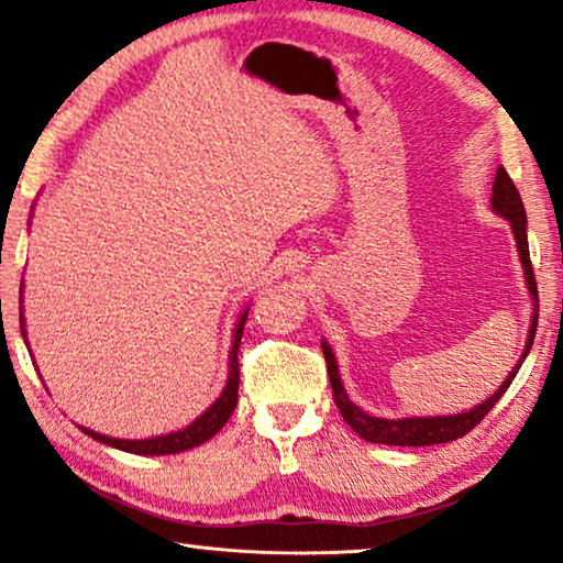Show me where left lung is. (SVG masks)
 Here are the masks:
<instances>
[{"mask_svg":"<svg viewBox=\"0 0 563 563\" xmlns=\"http://www.w3.org/2000/svg\"><path fill=\"white\" fill-rule=\"evenodd\" d=\"M492 210H495L499 218H505L510 222L515 243H518V253H520V264H522V274H526V284L530 291V299H533V318H530V330H528V341L526 349H522V356L507 379L503 382L495 395L484 399L482 405L472 407L468 412H459V415H438V418H402V420H387V418H376V415H368L361 410L356 402H351V397L345 395L343 384H341V374H338V364H335V353L330 351V345L322 341V356H325L328 364V376H330V387H333V399L335 407L341 410L343 420L356 430V433L364 438L368 443H384V445H435V443H449L456 441V438H464L468 430H474V426H479L492 407L499 402V397L505 395L507 387H510L515 374L522 366V361L530 353V345H533L536 338V325H538V287H536V274H533V264H530V251H528V220H526V207H522L520 191L515 189V184L510 179V174L505 172L503 166L497 168L495 184H492Z\"/></svg>","mask_w":563,"mask_h":563,"instance_id":"obj_1","label":"left lung"}]
</instances>
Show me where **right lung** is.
Masks as SVG:
<instances>
[{
	"mask_svg": "<svg viewBox=\"0 0 563 563\" xmlns=\"http://www.w3.org/2000/svg\"><path fill=\"white\" fill-rule=\"evenodd\" d=\"M249 312L241 314L238 320L235 333H233V351H230V374H228V384L222 389V395L214 399V402L207 407V410L199 415L195 422H189L187 428L176 430V433H166V435H156V438H143V441H125V438H112V435H102L95 433V430L79 426L84 433L95 441L112 445V449L128 451V453H137V456H172V453H181L195 449V445H202L205 441L218 433V430L225 426L230 415H233L235 405H238V384H241V368H238V349H241V338H243V325ZM20 330L22 338H25V320L20 314Z\"/></svg>",
	"mask_w": 563,
	"mask_h": 563,
	"instance_id": "1",
	"label": "right lung"
}]
</instances>
